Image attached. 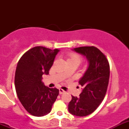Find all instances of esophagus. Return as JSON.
Here are the masks:
<instances>
[{
  "mask_svg": "<svg viewBox=\"0 0 129 129\" xmlns=\"http://www.w3.org/2000/svg\"><path fill=\"white\" fill-rule=\"evenodd\" d=\"M66 93V92H65L64 90H63V89H59V93L60 94H63V93Z\"/></svg>",
  "mask_w": 129,
  "mask_h": 129,
  "instance_id": "esophagus-1",
  "label": "esophagus"
}]
</instances>
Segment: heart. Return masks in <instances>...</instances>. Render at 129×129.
I'll return each instance as SVG.
<instances>
[{
  "mask_svg": "<svg viewBox=\"0 0 129 129\" xmlns=\"http://www.w3.org/2000/svg\"><path fill=\"white\" fill-rule=\"evenodd\" d=\"M66 60L67 63H76L78 66L82 62V58L78 54L74 52H70L66 55Z\"/></svg>",
  "mask_w": 129,
  "mask_h": 129,
  "instance_id": "1",
  "label": "heart"
}]
</instances>
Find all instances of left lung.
Instances as JSON below:
<instances>
[{"label": "left lung", "mask_w": 129, "mask_h": 129, "mask_svg": "<svg viewBox=\"0 0 129 129\" xmlns=\"http://www.w3.org/2000/svg\"><path fill=\"white\" fill-rule=\"evenodd\" d=\"M74 50L85 55L89 64L79 81L82 92L80 97L72 96L68 109L72 115L84 117L94 112L104 99L109 85L110 66L105 55L95 47H80Z\"/></svg>", "instance_id": "8db88e82"}]
</instances>
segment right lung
Instances as JSON below:
<instances>
[{
	"mask_svg": "<svg viewBox=\"0 0 129 129\" xmlns=\"http://www.w3.org/2000/svg\"><path fill=\"white\" fill-rule=\"evenodd\" d=\"M58 51L35 47L26 52L18 62L15 74V90L22 105L34 116L49 114L58 95V89L49 88L42 82V75L49 74Z\"/></svg>",
	"mask_w": 129,
	"mask_h": 129,
	"instance_id": "1",
	"label": "right lung"
}]
</instances>
